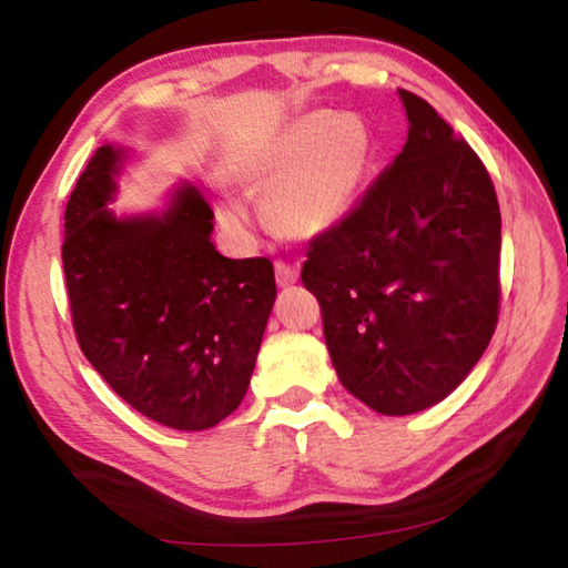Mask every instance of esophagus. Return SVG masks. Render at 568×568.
Returning <instances> with one entry per match:
<instances>
[{
  "instance_id": "obj_1",
  "label": "esophagus",
  "mask_w": 568,
  "mask_h": 568,
  "mask_svg": "<svg viewBox=\"0 0 568 568\" xmlns=\"http://www.w3.org/2000/svg\"><path fill=\"white\" fill-rule=\"evenodd\" d=\"M275 277H277V285H293L297 281V267L285 263V261H277L275 263Z\"/></svg>"
}]
</instances>
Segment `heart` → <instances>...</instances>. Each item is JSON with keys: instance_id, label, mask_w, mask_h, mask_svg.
I'll return each mask as SVG.
<instances>
[{"instance_id": "heart-1", "label": "heart", "mask_w": 568, "mask_h": 568, "mask_svg": "<svg viewBox=\"0 0 568 568\" xmlns=\"http://www.w3.org/2000/svg\"><path fill=\"white\" fill-rule=\"evenodd\" d=\"M378 142L361 114L315 110L295 118L240 168L264 190L263 213L277 233L313 237L343 223L358 203Z\"/></svg>"}]
</instances>
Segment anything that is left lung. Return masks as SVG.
I'll list each match as a JSON object with an SVG mask.
<instances>
[{"label": "left lung", "instance_id": "left-lung-1", "mask_svg": "<svg viewBox=\"0 0 568 568\" xmlns=\"http://www.w3.org/2000/svg\"><path fill=\"white\" fill-rule=\"evenodd\" d=\"M398 94L406 145L343 223L311 237L301 271L341 383L383 416L444 400L484 355L501 311L491 175L426 100Z\"/></svg>", "mask_w": 568, "mask_h": 568}]
</instances>
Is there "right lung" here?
Instances as JSON below:
<instances>
[{
	"label": "right lung",
	"instance_id": "1",
	"mask_svg": "<svg viewBox=\"0 0 568 568\" xmlns=\"http://www.w3.org/2000/svg\"><path fill=\"white\" fill-rule=\"evenodd\" d=\"M120 155L94 152L67 200L62 265L77 343L142 416L205 430L250 386L275 303L273 263L220 255L213 210L190 185L162 217H114L104 205Z\"/></svg>",
	"mask_w": 568,
	"mask_h": 568
}]
</instances>
